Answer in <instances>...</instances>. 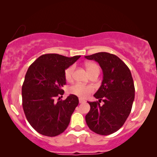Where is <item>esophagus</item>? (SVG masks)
Segmentation results:
<instances>
[{
    "label": "esophagus",
    "instance_id": "obj_1",
    "mask_svg": "<svg viewBox=\"0 0 157 157\" xmlns=\"http://www.w3.org/2000/svg\"><path fill=\"white\" fill-rule=\"evenodd\" d=\"M79 103H83V102H85V100L84 99H82V98H79Z\"/></svg>",
    "mask_w": 157,
    "mask_h": 157
}]
</instances>
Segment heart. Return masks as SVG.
<instances>
[{
	"label": "heart",
	"mask_w": 157,
	"mask_h": 157,
	"mask_svg": "<svg viewBox=\"0 0 157 157\" xmlns=\"http://www.w3.org/2000/svg\"><path fill=\"white\" fill-rule=\"evenodd\" d=\"M86 68L89 75L91 73L95 72V71H100L99 66L94 63H87ZM74 70H75V66L74 65L69 66L68 68L66 69L64 72V76L66 81L70 82L72 80ZM68 91L71 94L78 95V96L82 98H86L94 91V88H93V86H90V85H84L80 83H76L70 86Z\"/></svg>",
	"instance_id": "heart-1"
}]
</instances>
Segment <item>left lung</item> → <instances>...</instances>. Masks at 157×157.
<instances>
[{
  "mask_svg": "<svg viewBox=\"0 0 157 157\" xmlns=\"http://www.w3.org/2000/svg\"><path fill=\"white\" fill-rule=\"evenodd\" d=\"M85 58L98 62L103 72L102 84L94 94L99 100L88 102L91 109L85 117L86 124L98 134L109 135L123 125L131 112L135 95L132 74L115 55L102 52Z\"/></svg>",
  "mask_w": 157,
  "mask_h": 157,
  "instance_id": "obj_1",
  "label": "left lung"
}]
</instances>
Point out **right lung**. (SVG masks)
I'll return each instance as SVG.
<instances>
[{"label": "right lung", "mask_w": 157, "mask_h": 157, "mask_svg": "<svg viewBox=\"0 0 157 157\" xmlns=\"http://www.w3.org/2000/svg\"><path fill=\"white\" fill-rule=\"evenodd\" d=\"M80 57L45 54L28 69L22 86L23 109L28 123L44 136H56L64 132L79 104L73 94L64 100L59 97L56 102L55 98L64 93L65 70Z\"/></svg>", "instance_id": "obj_1"}]
</instances>
